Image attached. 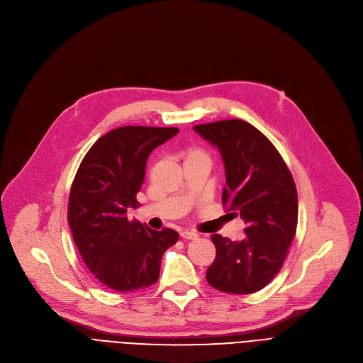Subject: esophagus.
Instances as JSON below:
<instances>
[{
  "label": "esophagus",
  "mask_w": 363,
  "mask_h": 363,
  "mask_svg": "<svg viewBox=\"0 0 363 363\" xmlns=\"http://www.w3.org/2000/svg\"><path fill=\"white\" fill-rule=\"evenodd\" d=\"M181 237L184 240H197L199 238V234L194 233V231H182L181 233Z\"/></svg>",
  "instance_id": "esophagus-1"
}]
</instances>
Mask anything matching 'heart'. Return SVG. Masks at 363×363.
<instances>
[{
    "instance_id": "heart-1",
    "label": "heart",
    "mask_w": 363,
    "mask_h": 363,
    "mask_svg": "<svg viewBox=\"0 0 363 363\" xmlns=\"http://www.w3.org/2000/svg\"><path fill=\"white\" fill-rule=\"evenodd\" d=\"M199 156H206L201 150L197 148H191L186 152V159H191V157H199Z\"/></svg>"
}]
</instances>
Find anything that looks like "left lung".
Instances as JSON below:
<instances>
[{
  "label": "left lung",
  "mask_w": 363,
  "mask_h": 363,
  "mask_svg": "<svg viewBox=\"0 0 363 363\" xmlns=\"http://www.w3.org/2000/svg\"><path fill=\"white\" fill-rule=\"evenodd\" d=\"M194 129L219 148L226 175L222 201L245 222V235L238 242L212 235L216 257L206 279L223 293H256L279 272L296 237L298 203L293 175L275 145L249 122L228 119Z\"/></svg>",
  "instance_id": "left-lung-1"
}]
</instances>
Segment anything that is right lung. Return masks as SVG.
Returning <instances> with one entry per match:
<instances>
[{
	"label": "right lung",
	"mask_w": 363,
	"mask_h": 363,
	"mask_svg": "<svg viewBox=\"0 0 363 363\" xmlns=\"http://www.w3.org/2000/svg\"><path fill=\"white\" fill-rule=\"evenodd\" d=\"M179 132L178 128L122 126L99 138L76 172L67 220L86 264L107 289L128 293L156 284L163 253L179 235L128 220L150 152Z\"/></svg>",
	"instance_id": "right-lung-1"
}]
</instances>
